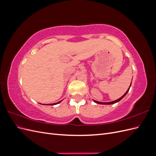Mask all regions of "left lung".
I'll list each match as a JSON object with an SVG mask.
<instances>
[{
  "instance_id": "left-lung-1",
  "label": "left lung",
  "mask_w": 156,
  "mask_h": 156,
  "mask_svg": "<svg viewBox=\"0 0 156 156\" xmlns=\"http://www.w3.org/2000/svg\"><path fill=\"white\" fill-rule=\"evenodd\" d=\"M131 84H130V86H129V87L128 90H127L126 91V92L124 94V95L122 96L121 98H120L119 99H118V100H115V101H111V102H100V101H96V100H94V101L95 102V103H99V104H102V105H110V104H114V103H117V102H119V101H120V100H122V99L126 95L127 93L128 92V91H129V88H130V87H131Z\"/></svg>"
}]
</instances>
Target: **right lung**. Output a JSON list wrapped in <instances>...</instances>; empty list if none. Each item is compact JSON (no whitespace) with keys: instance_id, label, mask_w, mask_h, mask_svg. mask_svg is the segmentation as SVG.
I'll return each mask as SVG.
<instances>
[{"instance_id":"obj_1","label":"right lung","mask_w":156,"mask_h":156,"mask_svg":"<svg viewBox=\"0 0 156 156\" xmlns=\"http://www.w3.org/2000/svg\"><path fill=\"white\" fill-rule=\"evenodd\" d=\"M61 101H62V100H61V101H58V102H57V103H51V104H49V105H56V104H58V103H60Z\"/></svg>"}]
</instances>
